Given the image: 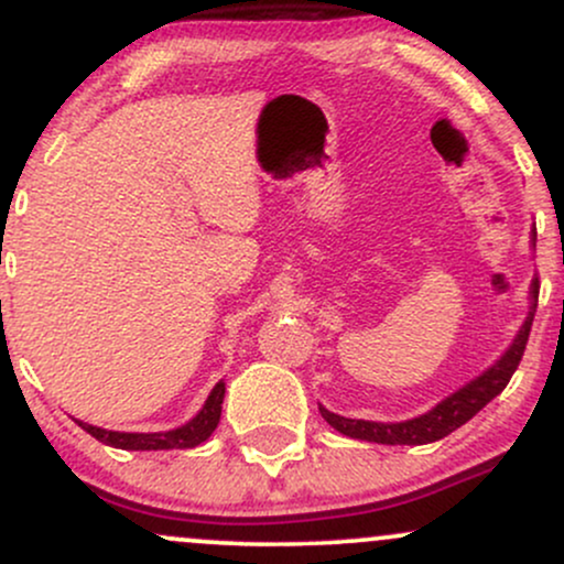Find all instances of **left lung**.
Wrapping results in <instances>:
<instances>
[{"label": "left lung", "mask_w": 564, "mask_h": 564, "mask_svg": "<svg viewBox=\"0 0 564 564\" xmlns=\"http://www.w3.org/2000/svg\"><path fill=\"white\" fill-rule=\"evenodd\" d=\"M533 296H539V278L533 281ZM533 315H535V302H533V310H530L525 326H522V332L517 334L514 345L507 349V355H503L494 368H488L482 377H477L475 381H469L467 387L453 392L451 398H445L443 403L432 408V411L424 413V416L411 419V422H400V424H377V422H360V419H345L339 416V413L326 411L323 405H321V416L326 419L336 432H341V435L355 437V440H368V443L424 445V443H435V440H443L445 435H451L453 430L467 424L477 411H482V408L488 405L496 394H501L503 387L509 384L511 373L517 371L522 355H525L530 326H533Z\"/></svg>", "instance_id": "1"}]
</instances>
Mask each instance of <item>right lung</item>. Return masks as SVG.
<instances>
[{"label": "right lung", "mask_w": 564, "mask_h": 564, "mask_svg": "<svg viewBox=\"0 0 564 564\" xmlns=\"http://www.w3.org/2000/svg\"><path fill=\"white\" fill-rule=\"evenodd\" d=\"M223 398H225V384L217 381V387L212 390L209 400H206L200 413L193 422L172 432H151V435H138V432H108L100 430V426L84 424L79 426L84 432H89L100 443L113 445V448L121 451H170V448H196V445L204 443L212 432L217 430L219 413H223Z\"/></svg>", "instance_id": "right-lung-1"}]
</instances>
